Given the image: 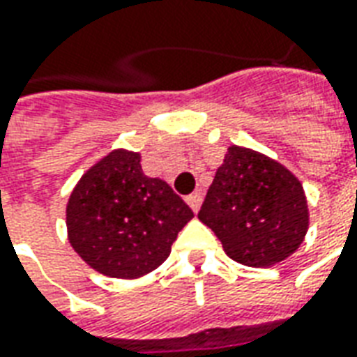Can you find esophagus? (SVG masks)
Returning <instances> with one entry per match:
<instances>
[{"instance_id":"34e87169","label":"esophagus","mask_w":357,"mask_h":357,"mask_svg":"<svg viewBox=\"0 0 357 357\" xmlns=\"http://www.w3.org/2000/svg\"><path fill=\"white\" fill-rule=\"evenodd\" d=\"M201 203H203V193H193V195L187 197V204L193 208V213H199V208H201Z\"/></svg>"}]
</instances>
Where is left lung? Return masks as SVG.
I'll return each instance as SVG.
<instances>
[{"label": "left lung", "instance_id": "obj_1", "mask_svg": "<svg viewBox=\"0 0 357 357\" xmlns=\"http://www.w3.org/2000/svg\"><path fill=\"white\" fill-rule=\"evenodd\" d=\"M199 220L226 255L245 266H273L296 253L309 228L301 181L271 156L231 144L216 170Z\"/></svg>", "mask_w": 357, "mask_h": 357}]
</instances>
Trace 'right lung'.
<instances>
[{
	"mask_svg": "<svg viewBox=\"0 0 357 357\" xmlns=\"http://www.w3.org/2000/svg\"><path fill=\"white\" fill-rule=\"evenodd\" d=\"M193 211L164 179L149 178L141 153L116 149L73 187L66 206L67 238L86 265L133 280L168 259Z\"/></svg>",
	"mask_w": 357,
	"mask_h": 357,
	"instance_id": "add662e5",
	"label": "right lung"
}]
</instances>
